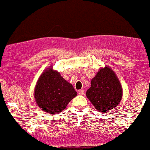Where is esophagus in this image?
I'll use <instances>...</instances> for the list:
<instances>
[{
  "label": "esophagus",
  "mask_w": 150,
  "mask_h": 150,
  "mask_svg": "<svg viewBox=\"0 0 150 150\" xmlns=\"http://www.w3.org/2000/svg\"><path fill=\"white\" fill-rule=\"evenodd\" d=\"M78 93L80 95H84V93H85V91H84V90H79Z\"/></svg>",
  "instance_id": "34e87169"
}]
</instances>
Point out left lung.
<instances>
[{
    "instance_id": "1",
    "label": "left lung",
    "mask_w": 150,
    "mask_h": 150,
    "mask_svg": "<svg viewBox=\"0 0 150 150\" xmlns=\"http://www.w3.org/2000/svg\"><path fill=\"white\" fill-rule=\"evenodd\" d=\"M86 97L97 110L108 112L120 103L122 88L120 80L111 68H101L91 81V87L86 91Z\"/></svg>"
}]
</instances>
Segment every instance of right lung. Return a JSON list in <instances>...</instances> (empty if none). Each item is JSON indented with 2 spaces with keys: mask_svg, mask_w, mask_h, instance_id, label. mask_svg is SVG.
I'll return each instance as SVG.
<instances>
[{
  "mask_svg": "<svg viewBox=\"0 0 150 150\" xmlns=\"http://www.w3.org/2000/svg\"><path fill=\"white\" fill-rule=\"evenodd\" d=\"M77 94L73 85L52 68L43 72L34 90V98L44 112L58 115Z\"/></svg>",
  "mask_w": 150,
  "mask_h": 150,
  "instance_id": "right-lung-1",
  "label": "right lung"
}]
</instances>
